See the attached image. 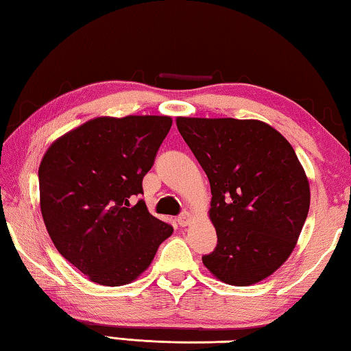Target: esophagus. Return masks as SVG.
<instances>
[{"label": "esophagus", "instance_id": "esophagus-1", "mask_svg": "<svg viewBox=\"0 0 351 351\" xmlns=\"http://www.w3.org/2000/svg\"><path fill=\"white\" fill-rule=\"evenodd\" d=\"M190 221H192V215H190L189 212H182L180 217H178V224L181 226V228H186V226L190 224Z\"/></svg>", "mask_w": 351, "mask_h": 351}]
</instances>
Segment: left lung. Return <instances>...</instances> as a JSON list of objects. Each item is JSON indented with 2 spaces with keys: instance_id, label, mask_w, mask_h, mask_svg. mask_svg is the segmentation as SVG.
I'll use <instances>...</instances> for the list:
<instances>
[{
  "instance_id": "left-lung-1",
  "label": "left lung",
  "mask_w": 351,
  "mask_h": 351,
  "mask_svg": "<svg viewBox=\"0 0 351 351\" xmlns=\"http://www.w3.org/2000/svg\"><path fill=\"white\" fill-rule=\"evenodd\" d=\"M176 127L210 182L218 243L204 266L235 287L263 280L288 260L310 209L294 148L254 119L178 117Z\"/></svg>"
}]
</instances>
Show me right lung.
<instances>
[{
  "mask_svg": "<svg viewBox=\"0 0 351 351\" xmlns=\"http://www.w3.org/2000/svg\"><path fill=\"white\" fill-rule=\"evenodd\" d=\"M171 127L169 116L96 117L47 148L40 209L52 243L91 282L122 287L173 232L142 199V180Z\"/></svg>",
  "mask_w": 351,
  "mask_h": 351,
  "instance_id": "obj_1",
  "label": "right lung"
}]
</instances>
